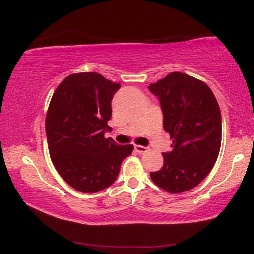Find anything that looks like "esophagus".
<instances>
[{
    "mask_svg": "<svg viewBox=\"0 0 254 254\" xmlns=\"http://www.w3.org/2000/svg\"><path fill=\"white\" fill-rule=\"evenodd\" d=\"M134 149H135V151L137 152V153H145V152L149 150V147H146V146H143V145H134Z\"/></svg>",
    "mask_w": 254,
    "mask_h": 254,
    "instance_id": "1",
    "label": "esophagus"
}]
</instances>
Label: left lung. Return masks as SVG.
<instances>
[{"label": "left lung", "mask_w": 254, "mask_h": 254, "mask_svg": "<svg viewBox=\"0 0 254 254\" xmlns=\"http://www.w3.org/2000/svg\"><path fill=\"white\" fill-rule=\"evenodd\" d=\"M163 113V127L173 140L161 170L151 172L156 186L182 193L200 184L218 159L222 121L213 92L204 82L180 72L150 84Z\"/></svg>", "instance_id": "obj_1"}]
</instances>
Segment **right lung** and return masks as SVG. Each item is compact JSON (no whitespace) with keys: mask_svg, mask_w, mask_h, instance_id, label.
Returning <instances> with one entry per match:
<instances>
[{"mask_svg":"<svg viewBox=\"0 0 254 254\" xmlns=\"http://www.w3.org/2000/svg\"><path fill=\"white\" fill-rule=\"evenodd\" d=\"M120 87L99 73H75L60 83L50 102L45 132L51 160L64 181L80 192L111 186L134 149L104 137L112 130L111 101Z\"/></svg>","mask_w":254,"mask_h":254,"instance_id":"1","label":"right lung"}]
</instances>
